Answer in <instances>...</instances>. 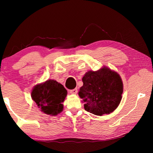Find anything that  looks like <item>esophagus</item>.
Instances as JSON below:
<instances>
[{"label": "esophagus", "instance_id": "1", "mask_svg": "<svg viewBox=\"0 0 153 153\" xmlns=\"http://www.w3.org/2000/svg\"><path fill=\"white\" fill-rule=\"evenodd\" d=\"M70 93L71 94H74V95H76L77 93V89H71L70 91Z\"/></svg>", "mask_w": 153, "mask_h": 153}]
</instances>
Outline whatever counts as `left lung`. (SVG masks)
<instances>
[{
  "instance_id": "obj_1",
  "label": "left lung",
  "mask_w": 153,
  "mask_h": 153,
  "mask_svg": "<svg viewBox=\"0 0 153 153\" xmlns=\"http://www.w3.org/2000/svg\"><path fill=\"white\" fill-rule=\"evenodd\" d=\"M83 85L78 93L87 112L97 116L112 112L122 100L123 83L120 75L104 66L89 71L82 78Z\"/></svg>"
}]
</instances>
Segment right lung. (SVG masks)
Returning <instances> with one entry per match:
<instances>
[{
	"instance_id": "right-lung-1",
	"label": "right lung",
	"mask_w": 153,
	"mask_h": 153,
	"mask_svg": "<svg viewBox=\"0 0 153 153\" xmlns=\"http://www.w3.org/2000/svg\"><path fill=\"white\" fill-rule=\"evenodd\" d=\"M67 91L56 80L49 79L35 85L31 91V98L43 113L56 116L63 110L62 103Z\"/></svg>"
}]
</instances>
